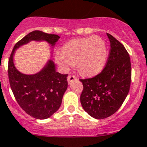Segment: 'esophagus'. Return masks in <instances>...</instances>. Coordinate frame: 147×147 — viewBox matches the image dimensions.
I'll return each instance as SVG.
<instances>
[{
	"instance_id": "1",
	"label": "esophagus",
	"mask_w": 147,
	"mask_h": 147,
	"mask_svg": "<svg viewBox=\"0 0 147 147\" xmlns=\"http://www.w3.org/2000/svg\"><path fill=\"white\" fill-rule=\"evenodd\" d=\"M67 80H68V82H69V83H71V82H72V81L77 80V78H76V76H72V75H71V76H68Z\"/></svg>"
}]
</instances>
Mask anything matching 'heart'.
<instances>
[{
    "mask_svg": "<svg viewBox=\"0 0 147 147\" xmlns=\"http://www.w3.org/2000/svg\"><path fill=\"white\" fill-rule=\"evenodd\" d=\"M107 60V46L99 36L70 40L55 54V61L67 71L75 64L81 75L93 76L103 69Z\"/></svg>",
    "mask_w": 147,
    "mask_h": 147,
    "instance_id": "1",
    "label": "heart"
}]
</instances>
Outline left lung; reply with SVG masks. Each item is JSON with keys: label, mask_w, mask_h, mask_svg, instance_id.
Masks as SVG:
<instances>
[{"label": "left lung", "mask_w": 147, "mask_h": 147, "mask_svg": "<svg viewBox=\"0 0 147 147\" xmlns=\"http://www.w3.org/2000/svg\"><path fill=\"white\" fill-rule=\"evenodd\" d=\"M107 36L111 49L105 67L92 78L80 79L84 86L80 97L81 105L89 115L97 119L117 111L129 93L131 79L129 53L113 36Z\"/></svg>", "instance_id": "obj_1"}]
</instances>
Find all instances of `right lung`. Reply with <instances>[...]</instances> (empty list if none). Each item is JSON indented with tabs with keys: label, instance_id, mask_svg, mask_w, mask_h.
<instances>
[{
	"label": "right lung",
	"instance_id": "right-lung-1",
	"mask_svg": "<svg viewBox=\"0 0 147 147\" xmlns=\"http://www.w3.org/2000/svg\"><path fill=\"white\" fill-rule=\"evenodd\" d=\"M59 39L60 36L56 34L34 30L15 45L9 57L8 76L13 95L21 108L36 119H47L60 108L68 87V75L57 72L51 59L39 72L26 75L16 68L13 57L19 47L30 41H45L53 48Z\"/></svg>",
	"mask_w": 147,
	"mask_h": 147
}]
</instances>
